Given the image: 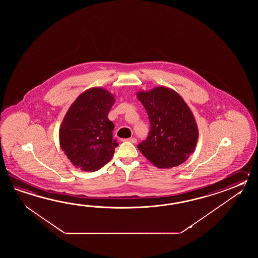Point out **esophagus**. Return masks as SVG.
Returning a JSON list of instances; mask_svg holds the SVG:
<instances>
[{"mask_svg":"<svg viewBox=\"0 0 258 258\" xmlns=\"http://www.w3.org/2000/svg\"><path fill=\"white\" fill-rule=\"evenodd\" d=\"M126 141H128V142H131V143H137V138H135V137H130V138H127Z\"/></svg>","mask_w":258,"mask_h":258,"instance_id":"obj_1","label":"esophagus"}]
</instances>
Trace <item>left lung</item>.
I'll return each instance as SVG.
<instances>
[{
  "label": "left lung",
  "instance_id": "left-lung-1",
  "mask_svg": "<svg viewBox=\"0 0 258 258\" xmlns=\"http://www.w3.org/2000/svg\"><path fill=\"white\" fill-rule=\"evenodd\" d=\"M137 96L150 122L147 140L137 146L140 152L160 169L183 163L198 139V124L189 106L175 90L163 86L138 91Z\"/></svg>",
  "mask_w": 258,
  "mask_h": 258
}]
</instances>
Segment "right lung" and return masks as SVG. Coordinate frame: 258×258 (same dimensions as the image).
<instances>
[{"label":"right lung","mask_w":258,"mask_h":258,"mask_svg":"<svg viewBox=\"0 0 258 258\" xmlns=\"http://www.w3.org/2000/svg\"><path fill=\"white\" fill-rule=\"evenodd\" d=\"M113 94L94 87L80 94L67 110L59 130L61 150L77 169L96 171L110 161L117 147L112 139L114 124L108 113Z\"/></svg>","instance_id":"add662e5"}]
</instances>
